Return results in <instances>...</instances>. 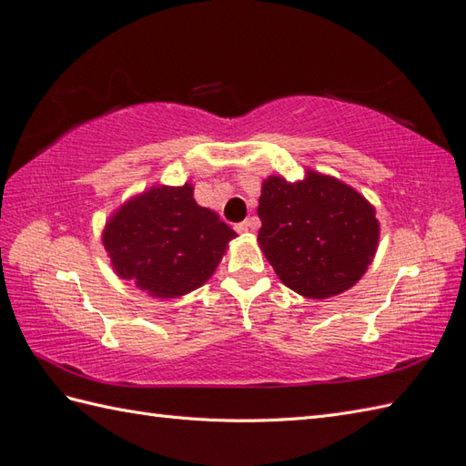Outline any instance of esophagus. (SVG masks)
I'll return each mask as SVG.
<instances>
[{
    "label": "esophagus",
    "instance_id": "esophagus-1",
    "mask_svg": "<svg viewBox=\"0 0 466 466\" xmlns=\"http://www.w3.org/2000/svg\"><path fill=\"white\" fill-rule=\"evenodd\" d=\"M257 227H259V221L255 219V217H251V219H245L241 223L235 225V231L237 233H249V231H255Z\"/></svg>",
    "mask_w": 466,
    "mask_h": 466
}]
</instances>
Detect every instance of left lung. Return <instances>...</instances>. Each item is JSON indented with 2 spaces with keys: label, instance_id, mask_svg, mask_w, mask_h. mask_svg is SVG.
<instances>
[{
  "label": "left lung",
  "instance_id": "1",
  "mask_svg": "<svg viewBox=\"0 0 466 466\" xmlns=\"http://www.w3.org/2000/svg\"><path fill=\"white\" fill-rule=\"evenodd\" d=\"M257 215L267 261L289 289L309 299L347 291L377 251L379 221L370 203L315 171L297 183L268 177Z\"/></svg>",
  "mask_w": 466,
  "mask_h": 466
}]
</instances>
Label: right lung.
Wrapping results in <instances>:
<instances>
[{
  "instance_id": "right-lung-1",
  "label": "right lung",
  "mask_w": 466,
  "mask_h": 466,
  "mask_svg": "<svg viewBox=\"0 0 466 466\" xmlns=\"http://www.w3.org/2000/svg\"><path fill=\"white\" fill-rule=\"evenodd\" d=\"M237 233L199 207L193 187H153L111 217L103 245L116 273L153 297H181L201 287Z\"/></svg>"
}]
</instances>
